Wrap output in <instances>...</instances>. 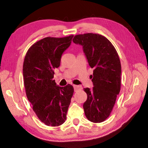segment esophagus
<instances>
[{"mask_svg":"<svg viewBox=\"0 0 148 148\" xmlns=\"http://www.w3.org/2000/svg\"><path fill=\"white\" fill-rule=\"evenodd\" d=\"M73 87H74V89L75 91H77V90H79V89H82V86H76V85H74Z\"/></svg>","mask_w":148,"mask_h":148,"instance_id":"esophagus-1","label":"esophagus"}]
</instances>
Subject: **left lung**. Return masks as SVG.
I'll return each instance as SVG.
<instances>
[{
    "label": "left lung",
    "instance_id": "obj_1",
    "mask_svg": "<svg viewBox=\"0 0 148 148\" xmlns=\"http://www.w3.org/2000/svg\"><path fill=\"white\" fill-rule=\"evenodd\" d=\"M73 42L83 47L89 66L93 87L85 88L87 95L83 105L85 115L93 123L109 117L121 87V66L116 49L106 37L99 34L76 35Z\"/></svg>",
    "mask_w": 148,
    "mask_h": 148
}]
</instances>
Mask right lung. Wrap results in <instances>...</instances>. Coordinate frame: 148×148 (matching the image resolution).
I'll return each mask as SVG.
<instances>
[{"instance_id":"obj_1","label":"right lung","mask_w":148,"mask_h":148,"mask_svg":"<svg viewBox=\"0 0 148 148\" xmlns=\"http://www.w3.org/2000/svg\"><path fill=\"white\" fill-rule=\"evenodd\" d=\"M73 36L46 37L31 46L25 57L23 74L27 97L38 119L47 126H59L66 119L74 88L70 84L57 86L53 78Z\"/></svg>"}]
</instances>
